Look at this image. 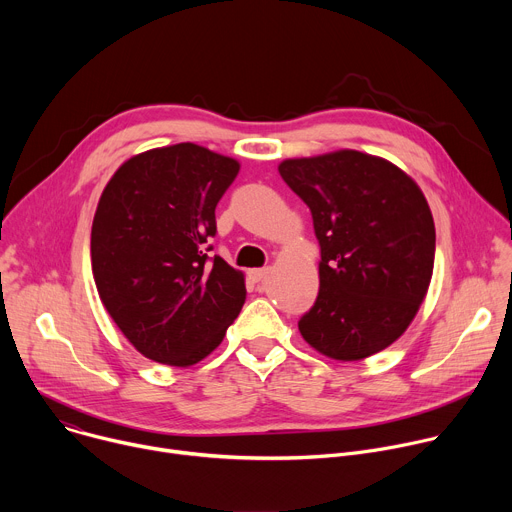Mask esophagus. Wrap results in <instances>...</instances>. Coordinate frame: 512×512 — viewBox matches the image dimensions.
<instances>
[{
    "label": "esophagus",
    "instance_id": "obj_1",
    "mask_svg": "<svg viewBox=\"0 0 512 512\" xmlns=\"http://www.w3.org/2000/svg\"><path fill=\"white\" fill-rule=\"evenodd\" d=\"M267 273H269V267H259V269H251V271H249V277H251L253 281H261Z\"/></svg>",
    "mask_w": 512,
    "mask_h": 512
}]
</instances>
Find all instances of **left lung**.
I'll use <instances>...</instances> for the list:
<instances>
[{
  "mask_svg": "<svg viewBox=\"0 0 512 512\" xmlns=\"http://www.w3.org/2000/svg\"><path fill=\"white\" fill-rule=\"evenodd\" d=\"M308 206L320 243V291L298 328L336 360L367 358L415 318L431 281L435 227L419 186L354 150L279 164Z\"/></svg>",
  "mask_w": 512,
  "mask_h": 512,
  "instance_id": "obj_1",
  "label": "left lung"
}]
</instances>
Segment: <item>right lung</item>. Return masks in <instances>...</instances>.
<instances>
[{
  "mask_svg": "<svg viewBox=\"0 0 512 512\" xmlns=\"http://www.w3.org/2000/svg\"><path fill=\"white\" fill-rule=\"evenodd\" d=\"M237 174V160L176 143L133 156L105 186L91 231L93 275L109 316L143 356L190 367L239 316L243 273L208 257L214 208Z\"/></svg>",
  "mask_w": 512,
  "mask_h": 512,
  "instance_id": "1",
  "label": "right lung"
}]
</instances>
